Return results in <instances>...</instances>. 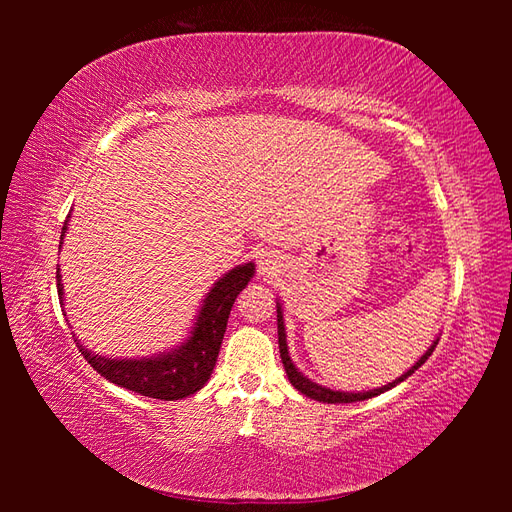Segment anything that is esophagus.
<instances>
[{"label": "esophagus", "mask_w": 512, "mask_h": 512, "mask_svg": "<svg viewBox=\"0 0 512 512\" xmlns=\"http://www.w3.org/2000/svg\"><path fill=\"white\" fill-rule=\"evenodd\" d=\"M279 273V264H277V257L264 253L259 257V275L262 277H275Z\"/></svg>", "instance_id": "34e87169"}]
</instances>
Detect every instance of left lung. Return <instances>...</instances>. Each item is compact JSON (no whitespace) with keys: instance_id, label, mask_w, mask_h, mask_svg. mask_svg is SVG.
<instances>
[{"instance_id":"left-lung-1","label":"left lung","mask_w":512,"mask_h":512,"mask_svg":"<svg viewBox=\"0 0 512 512\" xmlns=\"http://www.w3.org/2000/svg\"><path fill=\"white\" fill-rule=\"evenodd\" d=\"M277 334H279V354H281V361H284V369L288 374V380L292 383V387H295L297 391H301L303 396H308L312 400H319V402H328V405H336V402H358V400H367V398H374L378 394H383V391L396 387L398 383H402V380H407L416 369L427 361V358L433 354V350H436L438 345V339L431 343V347L427 352H424L420 356V361H416V365H413L411 369H407L405 374H402L400 378H396L394 383H389L385 387H378V389H372V391H358V394H354V391H334L330 387H323L319 383H312V380L308 376H303L299 369L295 367V363H292V358L288 354V343H286V328H284V310H281V303L277 301Z\"/></svg>"}]
</instances>
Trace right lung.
<instances>
[{
	"label": "right lung",
	"instance_id": "right-lung-1",
	"mask_svg": "<svg viewBox=\"0 0 512 512\" xmlns=\"http://www.w3.org/2000/svg\"><path fill=\"white\" fill-rule=\"evenodd\" d=\"M68 220H65L61 228V244L65 231H68ZM253 275L255 264L248 262L235 266L224 277L217 279L209 295L202 301V308L198 317H195L189 339L173 347L171 352H162L149 358H105L92 354V350L81 343L76 345H79V352L85 361L118 387L158 400L187 398L195 394V391H200L206 385V380L211 378L226 332L228 314H231L237 295L248 286ZM57 290L63 306V284L59 268Z\"/></svg>",
	"mask_w": 512,
	"mask_h": 512
}]
</instances>
